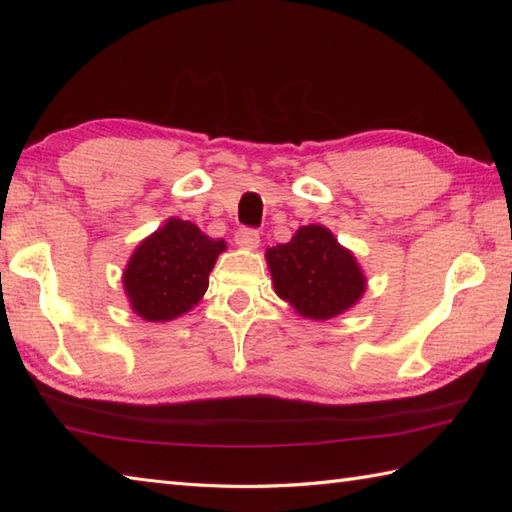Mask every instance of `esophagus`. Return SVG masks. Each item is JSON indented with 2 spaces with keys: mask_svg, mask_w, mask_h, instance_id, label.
Instances as JSON below:
<instances>
[{
  "mask_svg": "<svg viewBox=\"0 0 512 512\" xmlns=\"http://www.w3.org/2000/svg\"><path fill=\"white\" fill-rule=\"evenodd\" d=\"M235 244H237L239 248L255 250V248L259 246V233L253 231V228H242V231H239V233L235 235Z\"/></svg>",
  "mask_w": 512,
  "mask_h": 512,
  "instance_id": "34e87169",
  "label": "esophagus"
}]
</instances>
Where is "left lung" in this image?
Wrapping results in <instances>:
<instances>
[{
	"instance_id": "left-lung-1",
	"label": "left lung",
	"mask_w": 512,
	"mask_h": 512,
	"mask_svg": "<svg viewBox=\"0 0 512 512\" xmlns=\"http://www.w3.org/2000/svg\"><path fill=\"white\" fill-rule=\"evenodd\" d=\"M266 264L279 299L303 319L328 321L363 299L367 277L350 248L330 228L301 226L288 244L266 250Z\"/></svg>"
}]
</instances>
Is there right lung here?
Wrapping results in <instances>:
<instances>
[{
	"label": "right lung",
	"mask_w": 512,
	"mask_h": 512,
	"mask_svg": "<svg viewBox=\"0 0 512 512\" xmlns=\"http://www.w3.org/2000/svg\"><path fill=\"white\" fill-rule=\"evenodd\" d=\"M224 250V239L204 235L189 220L169 217L134 248L123 270L129 308L151 323L187 314L204 297L211 270Z\"/></svg>",
	"instance_id": "obj_1"
}]
</instances>
